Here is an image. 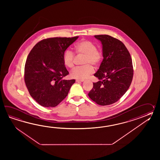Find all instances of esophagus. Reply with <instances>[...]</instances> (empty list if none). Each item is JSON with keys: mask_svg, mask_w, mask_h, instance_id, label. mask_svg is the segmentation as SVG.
I'll return each instance as SVG.
<instances>
[{"mask_svg": "<svg viewBox=\"0 0 160 160\" xmlns=\"http://www.w3.org/2000/svg\"><path fill=\"white\" fill-rule=\"evenodd\" d=\"M84 81V80H79V79H77L76 80V82H83Z\"/></svg>", "mask_w": 160, "mask_h": 160, "instance_id": "34e87169", "label": "esophagus"}]
</instances>
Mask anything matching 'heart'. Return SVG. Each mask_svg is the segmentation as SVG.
I'll use <instances>...</instances> for the list:
<instances>
[{"label":"heart","mask_w":160,"mask_h":160,"mask_svg":"<svg viewBox=\"0 0 160 160\" xmlns=\"http://www.w3.org/2000/svg\"><path fill=\"white\" fill-rule=\"evenodd\" d=\"M74 49L77 54L84 55L82 61L83 66L73 70L70 73V77L72 78L83 80L94 72V68L91 65L97 66L99 65L102 60V53L97 50L94 43L87 40L79 42L75 44ZM63 61L66 67L71 69L73 68L75 61L74 53L70 50L65 51Z\"/></svg>","instance_id":"obj_1"}]
</instances>
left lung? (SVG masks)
<instances>
[{"instance_id":"8db88e82","label":"left lung","mask_w":160,"mask_h":160,"mask_svg":"<svg viewBox=\"0 0 160 160\" xmlns=\"http://www.w3.org/2000/svg\"><path fill=\"white\" fill-rule=\"evenodd\" d=\"M101 42L103 60L94 76L89 97L99 105L118 101L127 92L132 81L133 68L129 52L122 42L108 35H95Z\"/></svg>"}]
</instances>
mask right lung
<instances>
[{
  "label": "right lung",
  "mask_w": 160,
  "mask_h": 160,
  "mask_svg": "<svg viewBox=\"0 0 160 160\" xmlns=\"http://www.w3.org/2000/svg\"><path fill=\"white\" fill-rule=\"evenodd\" d=\"M78 38H48L39 42L31 50L24 67V81L31 96L40 105L57 106L75 83V79H63L68 74L63 57Z\"/></svg>",
  "instance_id": "add662e5"
}]
</instances>
